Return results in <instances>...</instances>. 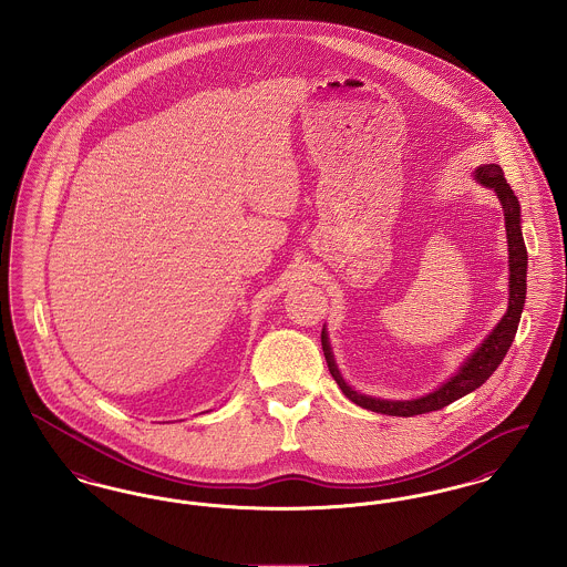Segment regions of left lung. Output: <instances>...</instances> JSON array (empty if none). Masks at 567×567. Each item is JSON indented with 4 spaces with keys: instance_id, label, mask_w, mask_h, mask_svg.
<instances>
[{
    "instance_id": "8db88e82",
    "label": "left lung",
    "mask_w": 567,
    "mask_h": 567,
    "mask_svg": "<svg viewBox=\"0 0 567 567\" xmlns=\"http://www.w3.org/2000/svg\"><path fill=\"white\" fill-rule=\"evenodd\" d=\"M476 179L485 186H489L495 190V195L499 198L502 212H504V220H506V237H508V269H511V298H508V311L504 313V318L493 328L492 334L483 341V346L478 347L468 358V362L462 367V370L451 377L443 388H439L434 394L419 398V400H406V402H392V400H377L370 395L358 394L353 392L341 372L337 370L332 351L328 346V337L326 332H321V349L328 362V370L334 377L337 385L343 390V394L358 406L369 409L374 413H383V415H394V417H413V415H423L430 411H439L444 409L446 404L455 402L457 398L474 392L476 388H481L489 377L493 370L499 367V362L504 360L506 351L513 346V339L517 334L518 320H520V311L525 305V290H527V249L525 241L520 235V207H518V198L515 197L513 188L508 186L504 172L499 165H483L476 169Z\"/></svg>"
}]
</instances>
